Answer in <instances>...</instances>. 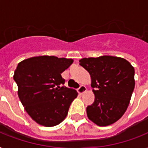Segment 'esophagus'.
Listing matches in <instances>:
<instances>
[{"label": "esophagus", "instance_id": "obj_1", "mask_svg": "<svg viewBox=\"0 0 148 148\" xmlns=\"http://www.w3.org/2000/svg\"><path fill=\"white\" fill-rule=\"evenodd\" d=\"M87 90V88H86L85 86L84 85H81L80 88H78V90H77V91H78L79 94H81V95H82L83 93H84Z\"/></svg>", "mask_w": 148, "mask_h": 148}]
</instances>
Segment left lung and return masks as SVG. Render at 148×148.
<instances>
[{
    "label": "left lung",
    "mask_w": 148,
    "mask_h": 148,
    "mask_svg": "<svg viewBox=\"0 0 148 148\" xmlns=\"http://www.w3.org/2000/svg\"><path fill=\"white\" fill-rule=\"evenodd\" d=\"M79 64L89 72L95 99L87 108L89 120L108 126L124 115L134 89V68L127 60L114 56L82 58Z\"/></svg>",
    "instance_id": "obj_1"
}]
</instances>
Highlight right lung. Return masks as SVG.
<instances>
[{"label":"right lung","mask_w":148,"mask_h":148,"mask_svg":"<svg viewBox=\"0 0 148 148\" xmlns=\"http://www.w3.org/2000/svg\"><path fill=\"white\" fill-rule=\"evenodd\" d=\"M73 62V59L45 55L27 58L17 64L14 80L18 87V97L38 124L56 126L67 117L78 94L63 86L65 80L61 74Z\"/></svg>","instance_id":"right-lung-1"}]
</instances>
